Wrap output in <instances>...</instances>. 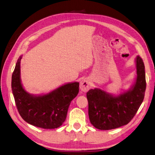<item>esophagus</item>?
<instances>
[{"instance_id":"1","label":"esophagus","mask_w":155,"mask_h":155,"mask_svg":"<svg viewBox=\"0 0 155 155\" xmlns=\"http://www.w3.org/2000/svg\"><path fill=\"white\" fill-rule=\"evenodd\" d=\"M90 87H91V84L88 79L84 78L81 81L80 83V88L82 92H87V91H88L89 89L90 88Z\"/></svg>"}]
</instances>
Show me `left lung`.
I'll return each mask as SVG.
<instances>
[{
    "mask_svg": "<svg viewBox=\"0 0 155 155\" xmlns=\"http://www.w3.org/2000/svg\"><path fill=\"white\" fill-rule=\"evenodd\" d=\"M137 79L132 89L114 97L100 89L86 93L90 121L95 128L108 130L124 126L131 121L143 101L146 89L145 65L136 58Z\"/></svg>",
    "mask_w": 155,
    "mask_h": 155,
    "instance_id": "left-lung-1",
    "label": "left lung"
}]
</instances>
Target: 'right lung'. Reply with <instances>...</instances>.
<instances>
[{"instance_id": "add662e5", "label": "right lung", "mask_w": 155, "mask_h": 155, "mask_svg": "<svg viewBox=\"0 0 155 155\" xmlns=\"http://www.w3.org/2000/svg\"><path fill=\"white\" fill-rule=\"evenodd\" d=\"M19 57L12 76V90L17 109L29 124L45 129H54L65 122L71 101L79 92V83H69L45 96H33L23 88L20 81Z\"/></svg>"}]
</instances>
